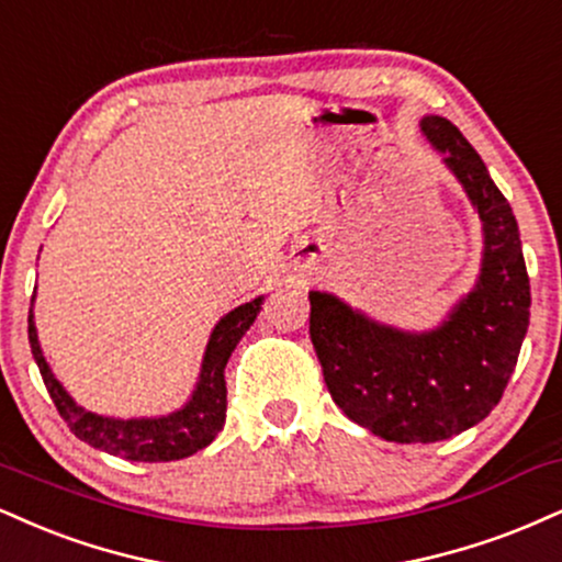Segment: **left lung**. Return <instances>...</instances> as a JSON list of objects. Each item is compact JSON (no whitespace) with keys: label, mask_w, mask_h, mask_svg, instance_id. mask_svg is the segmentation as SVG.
<instances>
[{"label":"left lung","mask_w":562,"mask_h":562,"mask_svg":"<svg viewBox=\"0 0 562 562\" xmlns=\"http://www.w3.org/2000/svg\"><path fill=\"white\" fill-rule=\"evenodd\" d=\"M422 133L482 220L474 290L429 333L387 327L335 295L308 293V333L329 395L350 422L387 442H439L490 416L529 329L531 288L508 199L450 120L429 114Z\"/></svg>","instance_id":"8db88e82"}]
</instances>
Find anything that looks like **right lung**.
Segmentation results:
<instances>
[{
  "label": "right lung",
  "mask_w": 562,
  "mask_h": 562,
  "mask_svg": "<svg viewBox=\"0 0 562 562\" xmlns=\"http://www.w3.org/2000/svg\"><path fill=\"white\" fill-rule=\"evenodd\" d=\"M263 295L243 303L222 316L212 329V337L206 342L204 363H201L199 382L182 408L175 414L157 418H110L91 414L67 395V390L54 380L49 363L38 346L36 324H33V311L29 316V340L31 353L36 358L38 371H42L46 390H49L59 416L65 418L72 435L91 448L110 452V456L125 458V461H180V458L193 456L214 442L225 427L227 414V387H225V367L240 337L248 333L256 314L261 311Z\"/></svg>",
  "instance_id": "1"
}]
</instances>
